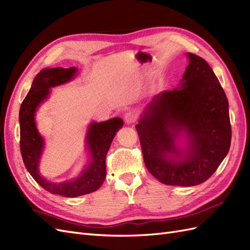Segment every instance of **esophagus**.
<instances>
[{
    "label": "esophagus",
    "mask_w": 250,
    "mask_h": 250,
    "mask_svg": "<svg viewBox=\"0 0 250 250\" xmlns=\"http://www.w3.org/2000/svg\"><path fill=\"white\" fill-rule=\"evenodd\" d=\"M124 121H125V123L126 124H128V125H130V124H132L134 121H135V115L133 112H127L126 115H125V117H124Z\"/></svg>",
    "instance_id": "34e87169"
}]
</instances>
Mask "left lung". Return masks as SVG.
I'll list each match as a JSON object with an SVG mask.
<instances>
[{
  "mask_svg": "<svg viewBox=\"0 0 250 250\" xmlns=\"http://www.w3.org/2000/svg\"><path fill=\"white\" fill-rule=\"evenodd\" d=\"M177 87L149 102L135 126L148 171L168 186L204 183L228 155L231 141L229 101L211 67L187 53Z\"/></svg>",
  "mask_w": 250,
  "mask_h": 250,
  "instance_id": "8db88e82",
  "label": "left lung"
}]
</instances>
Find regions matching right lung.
Segmentation results:
<instances>
[{
    "mask_svg": "<svg viewBox=\"0 0 250 250\" xmlns=\"http://www.w3.org/2000/svg\"><path fill=\"white\" fill-rule=\"evenodd\" d=\"M77 67H53L44 69L36 75L31 88L22 101L20 108L21 153L25 167L37 184L51 194L63 197H78L93 193L101 187L106 176L107 151L117 132L123 126L121 118H111L104 122L88 124L84 148L88 160L77 177L74 179L52 183L40 172V163L44 149V139L37 129L36 111L44 101L48 100L51 88L65 84L76 77Z\"/></svg>",
    "mask_w": 250,
    "mask_h": 250,
    "instance_id": "right-lung-1",
    "label": "right lung"
}]
</instances>
